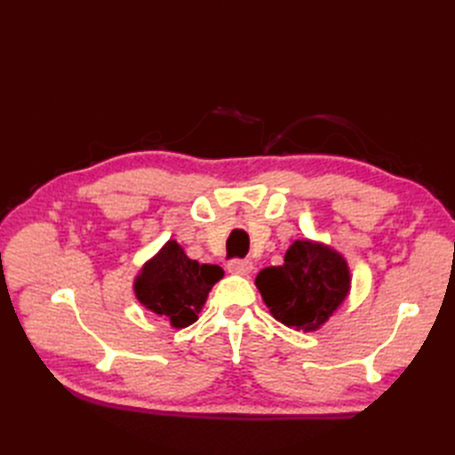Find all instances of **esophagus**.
<instances>
[{"label":"esophagus","instance_id":"1","mask_svg":"<svg viewBox=\"0 0 455 455\" xmlns=\"http://www.w3.org/2000/svg\"><path fill=\"white\" fill-rule=\"evenodd\" d=\"M254 269L251 259H231L228 264V271L233 275H249Z\"/></svg>","mask_w":455,"mask_h":455}]
</instances>
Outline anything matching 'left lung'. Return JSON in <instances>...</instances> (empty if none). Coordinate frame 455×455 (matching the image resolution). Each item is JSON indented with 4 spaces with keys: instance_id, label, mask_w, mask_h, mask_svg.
Returning a JSON list of instances; mask_svg holds the SVG:
<instances>
[{
    "instance_id": "8db88e82",
    "label": "left lung",
    "mask_w": 455,
    "mask_h": 455,
    "mask_svg": "<svg viewBox=\"0 0 455 455\" xmlns=\"http://www.w3.org/2000/svg\"><path fill=\"white\" fill-rule=\"evenodd\" d=\"M256 286L275 319L313 332L347 298L351 275L339 252L304 239L291 244L283 266L261 269Z\"/></svg>"
}]
</instances>
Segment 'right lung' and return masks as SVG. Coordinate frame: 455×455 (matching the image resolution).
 <instances>
[{
  "label": "right lung",
  "instance_id": "add662e5",
  "mask_svg": "<svg viewBox=\"0 0 455 455\" xmlns=\"http://www.w3.org/2000/svg\"><path fill=\"white\" fill-rule=\"evenodd\" d=\"M222 277L220 266L199 264L176 241H167L134 279V294L146 309L167 316L171 326L186 328L197 321L211 288Z\"/></svg>",
  "mask_w": 455,
  "mask_h": 455
}]
</instances>
